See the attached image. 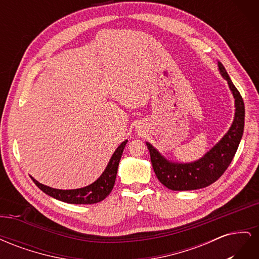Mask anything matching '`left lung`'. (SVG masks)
<instances>
[{"mask_svg":"<svg viewBox=\"0 0 259 259\" xmlns=\"http://www.w3.org/2000/svg\"><path fill=\"white\" fill-rule=\"evenodd\" d=\"M217 66L234 99L233 121L221 140L200 159L187 163L168 160L154 146L146 142L156 177L170 190H197L215 183L228 168L238 150L244 131V103L222 62L217 61Z\"/></svg>","mask_w":259,"mask_h":259,"instance_id":"1","label":"left lung"}]
</instances>
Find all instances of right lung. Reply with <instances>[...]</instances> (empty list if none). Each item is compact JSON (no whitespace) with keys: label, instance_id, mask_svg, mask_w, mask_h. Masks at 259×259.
I'll return each mask as SVG.
<instances>
[{"label":"right lung","instance_id":"add662e5","mask_svg":"<svg viewBox=\"0 0 259 259\" xmlns=\"http://www.w3.org/2000/svg\"><path fill=\"white\" fill-rule=\"evenodd\" d=\"M126 144L127 139L121 143V145L113 152L110 160H109L103 174L95 182L86 187L68 190L56 189V188H52L38 183L32 176L30 177L44 193L61 202L70 203V204H94V203H98L106 199L113 189L117 173V166H119L121 156Z\"/></svg>","mask_w":259,"mask_h":259}]
</instances>
